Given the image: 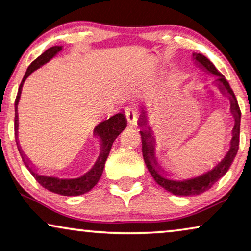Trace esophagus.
Returning a JSON list of instances; mask_svg holds the SVG:
<instances>
[{
    "mask_svg": "<svg viewBox=\"0 0 251 251\" xmlns=\"http://www.w3.org/2000/svg\"><path fill=\"white\" fill-rule=\"evenodd\" d=\"M126 120H128L129 125H135V123L137 122V119H138L137 110H136L135 108H131V107H128V108L126 109Z\"/></svg>",
    "mask_w": 251,
    "mask_h": 251,
    "instance_id": "esophagus-1",
    "label": "esophagus"
}]
</instances>
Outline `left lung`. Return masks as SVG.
<instances>
[{"mask_svg":"<svg viewBox=\"0 0 251 251\" xmlns=\"http://www.w3.org/2000/svg\"><path fill=\"white\" fill-rule=\"evenodd\" d=\"M193 61L201 70L206 71V73L217 77L213 84L219 89L224 96L229 99V110L234 118V128L232 130V139H230L229 150L227 151L225 157L221 159V161L218 162L212 169L207 171L206 173L198 175L196 177L184 178V180H174V178L168 177L169 175L167 174V172L159 165L158 159L155 157L157 141H155L153 135V130H152L151 126L149 125L148 112H146L145 108H143L142 115L139 116L138 120V126L142 129L139 132H141L142 136V152L145 165L149 169L150 174L152 175V177L154 178V181L160 187L173 195H177V196H195V195L203 194L206 190H209L219 178L223 177L227 173V171L229 169L237 153L240 143L241 110L239 105H237L235 94H234L233 90L230 89L228 82L217 70V68L213 66L212 62L207 57H205L203 54L193 53Z\"/></svg>","mask_w":251,"mask_h":251,"instance_id":"1","label":"left lung"}]
</instances>
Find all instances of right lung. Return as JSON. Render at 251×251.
<instances>
[{"label": "right lung", "instance_id": "obj_1", "mask_svg": "<svg viewBox=\"0 0 251 251\" xmlns=\"http://www.w3.org/2000/svg\"><path fill=\"white\" fill-rule=\"evenodd\" d=\"M62 50H63V46H53L48 48V50L46 51H44L40 56L35 58V60L30 64V67L27 68V70H26L21 85H19L18 93L15 101V136L18 151L22 155V159L23 161H24L25 166L27 167L28 171H30V173L33 175L35 180H37L45 189L50 190L51 193L63 195V196H79V195L89 193L94 185L98 183V181L100 180L113 143L116 138H118L120 133L126 129V114L123 112H120L118 114H115V115L110 116L108 120H103V121L98 123L97 126L93 130V135L94 137H97L98 141L100 142V153L98 155V159L96 162H94V165L91 167V169L86 172V173L74 178L58 177L53 176V175H44L39 173L38 168L33 166L30 159L26 157L21 148V144H19L17 110L18 102L19 99H21L23 85H24L27 77L30 76L32 73H34L35 70L39 69V68H41L44 64L48 63L51 58L55 57L60 51H62Z\"/></svg>", "mask_w": 251, "mask_h": 251}]
</instances>
